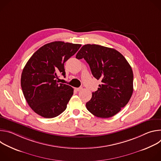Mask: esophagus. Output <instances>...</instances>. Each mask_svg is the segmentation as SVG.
I'll return each mask as SVG.
<instances>
[{"label": "esophagus", "mask_w": 161, "mask_h": 161, "mask_svg": "<svg viewBox=\"0 0 161 161\" xmlns=\"http://www.w3.org/2000/svg\"><path fill=\"white\" fill-rule=\"evenodd\" d=\"M75 90H76L77 92H80L81 90H82V88H81V87H80V88H75Z\"/></svg>", "instance_id": "esophagus-1"}]
</instances>
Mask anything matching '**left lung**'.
Segmentation results:
<instances>
[{
    "mask_svg": "<svg viewBox=\"0 0 161 161\" xmlns=\"http://www.w3.org/2000/svg\"><path fill=\"white\" fill-rule=\"evenodd\" d=\"M76 58H84L94 78L102 82L86 103V109L103 119L118 113L133 92V73L125 57L113 48L88 44L83 46Z\"/></svg>",
    "mask_w": 161,
    "mask_h": 161,
    "instance_id": "obj_1",
    "label": "left lung"
}]
</instances>
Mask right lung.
<instances>
[{"instance_id":"1","label":"right lung","mask_w":161,"mask_h":161,"mask_svg":"<svg viewBox=\"0 0 161 161\" xmlns=\"http://www.w3.org/2000/svg\"><path fill=\"white\" fill-rule=\"evenodd\" d=\"M81 46L52 42L37 50L27 62L21 73V86L28 104L39 115L52 119L65 110L74 90L58 83V75L65 77L64 63Z\"/></svg>"}]
</instances>
